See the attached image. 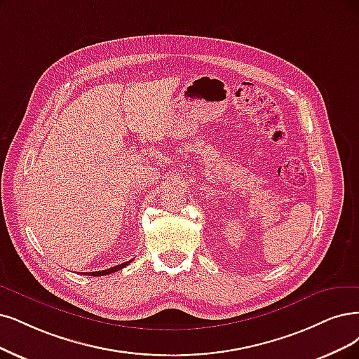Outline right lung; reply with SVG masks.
<instances>
[{
    "label": "right lung",
    "instance_id": "add662e5",
    "mask_svg": "<svg viewBox=\"0 0 359 359\" xmlns=\"http://www.w3.org/2000/svg\"><path fill=\"white\" fill-rule=\"evenodd\" d=\"M130 262H131V260H128V262H124V263H121V264H118V266H114V268H109V269H104V271H97V272H91V273H88V275H93V276H102V275H108V273H112V272H116V271H119V269L126 268Z\"/></svg>",
    "mask_w": 359,
    "mask_h": 359
}]
</instances>
